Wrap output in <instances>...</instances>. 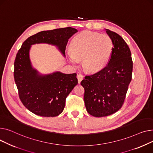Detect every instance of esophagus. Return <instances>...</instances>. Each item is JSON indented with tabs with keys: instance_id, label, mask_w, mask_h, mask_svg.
Returning a JSON list of instances; mask_svg holds the SVG:
<instances>
[{
	"instance_id": "34e87169",
	"label": "esophagus",
	"mask_w": 153,
	"mask_h": 153,
	"mask_svg": "<svg viewBox=\"0 0 153 153\" xmlns=\"http://www.w3.org/2000/svg\"><path fill=\"white\" fill-rule=\"evenodd\" d=\"M83 75H82V74H78V75H77L78 82V83H79V84L80 83V82H82V80L83 79Z\"/></svg>"
}]
</instances>
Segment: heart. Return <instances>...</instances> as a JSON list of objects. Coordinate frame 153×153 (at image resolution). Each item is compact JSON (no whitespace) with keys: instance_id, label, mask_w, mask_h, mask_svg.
Masks as SVG:
<instances>
[{"instance_id":"obj_1","label":"heart","mask_w":153,"mask_h":153,"mask_svg":"<svg viewBox=\"0 0 153 153\" xmlns=\"http://www.w3.org/2000/svg\"><path fill=\"white\" fill-rule=\"evenodd\" d=\"M112 48V41L109 36L85 31L76 35L71 41L70 60L74 64L82 60L85 71L95 72L108 63Z\"/></svg>"}]
</instances>
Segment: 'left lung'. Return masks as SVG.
<instances>
[{
    "mask_svg": "<svg viewBox=\"0 0 153 153\" xmlns=\"http://www.w3.org/2000/svg\"><path fill=\"white\" fill-rule=\"evenodd\" d=\"M105 30L113 43L109 63L100 71L86 75L81 82L85 89L86 111L96 117L110 115L121 108L133 71L131 51L126 42L117 33Z\"/></svg>",
    "mask_w": 153,
    "mask_h": 153,
    "instance_id": "obj_1",
    "label": "left lung"
}]
</instances>
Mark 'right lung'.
<instances>
[{
    "label": "right lung",
    "instance_id": "add662e5",
    "mask_svg": "<svg viewBox=\"0 0 153 153\" xmlns=\"http://www.w3.org/2000/svg\"><path fill=\"white\" fill-rule=\"evenodd\" d=\"M71 27L43 31L31 36L23 43L14 62V79L20 100L26 109L42 117H56L64 111L67 96L78 84L75 73L56 71L41 75L33 68L29 52L35 44L56 46L64 56L68 39L77 32Z\"/></svg>",
    "mask_w": 153,
    "mask_h": 153
}]
</instances>
